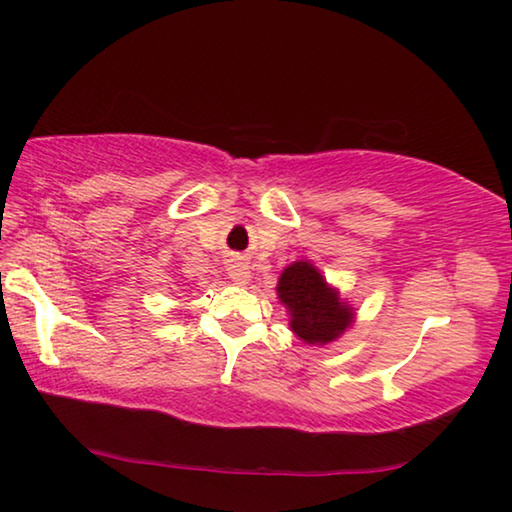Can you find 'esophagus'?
<instances>
[{"label": "esophagus", "mask_w": 512, "mask_h": 512, "mask_svg": "<svg viewBox=\"0 0 512 512\" xmlns=\"http://www.w3.org/2000/svg\"><path fill=\"white\" fill-rule=\"evenodd\" d=\"M228 275L235 284H246L248 277H250L248 264L244 262V259H232V262L228 264Z\"/></svg>", "instance_id": "1"}]
</instances>
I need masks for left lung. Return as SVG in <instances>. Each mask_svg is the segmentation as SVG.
I'll list each match as a JSON object with an SVG mask.
<instances>
[{"mask_svg":"<svg viewBox=\"0 0 512 512\" xmlns=\"http://www.w3.org/2000/svg\"><path fill=\"white\" fill-rule=\"evenodd\" d=\"M277 298L289 309L291 332L309 345H325L354 323V311L311 262H293L277 280Z\"/></svg>","mask_w":512,"mask_h":512,"instance_id":"1","label":"left lung"}]
</instances>
